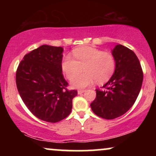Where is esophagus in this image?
Returning <instances> with one entry per match:
<instances>
[{"instance_id":"obj_1","label":"esophagus","mask_w":156,"mask_h":156,"mask_svg":"<svg viewBox=\"0 0 156 156\" xmlns=\"http://www.w3.org/2000/svg\"><path fill=\"white\" fill-rule=\"evenodd\" d=\"M84 92H85V90H84V89H80V90L78 91V94H83Z\"/></svg>"}]
</instances>
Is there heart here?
<instances>
[{"mask_svg":"<svg viewBox=\"0 0 156 156\" xmlns=\"http://www.w3.org/2000/svg\"><path fill=\"white\" fill-rule=\"evenodd\" d=\"M75 59L69 55L63 58L62 69L68 79H72L71 86L76 89H83L94 80L102 83L108 81L114 74L116 60L112 53L93 47L77 48L73 52ZM84 68L85 73L77 76Z\"/></svg>","mask_w":156,"mask_h":156,"instance_id":"obj_1","label":"heart"}]
</instances>
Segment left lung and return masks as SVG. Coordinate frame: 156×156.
<instances>
[{
  "instance_id": "left-lung-1",
  "label": "left lung",
  "mask_w": 156,
  "mask_h": 156,
  "mask_svg": "<svg viewBox=\"0 0 156 156\" xmlns=\"http://www.w3.org/2000/svg\"><path fill=\"white\" fill-rule=\"evenodd\" d=\"M112 55L116 60L115 71L103 87L105 89H96V98L90 104L96 115L106 119L120 117L133 106L143 81L140 62L133 51L117 44Z\"/></svg>"
}]
</instances>
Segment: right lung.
I'll return each instance as SVG.
<instances>
[{
	"instance_id": "obj_1",
	"label": "right lung",
	"mask_w": 156,
	"mask_h": 156,
	"mask_svg": "<svg viewBox=\"0 0 156 156\" xmlns=\"http://www.w3.org/2000/svg\"><path fill=\"white\" fill-rule=\"evenodd\" d=\"M63 48L44 45L27 53L16 72V84L23 103L35 117L57 122L70 114L76 90H68L62 74Z\"/></svg>"
}]
</instances>
